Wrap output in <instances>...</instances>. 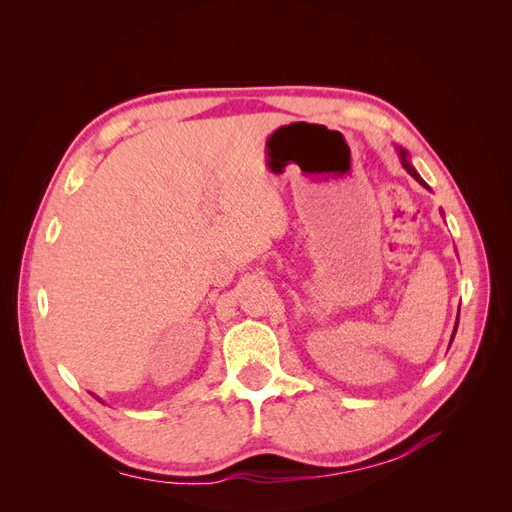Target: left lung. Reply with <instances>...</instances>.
Wrapping results in <instances>:
<instances>
[{
	"label": "left lung",
	"mask_w": 512,
	"mask_h": 512,
	"mask_svg": "<svg viewBox=\"0 0 512 512\" xmlns=\"http://www.w3.org/2000/svg\"><path fill=\"white\" fill-rule=\"evenodd\" d=\"M399 158H401V166H404V168L408 170V173H410V175H412V177H414V179H416L418 183H421V185H425V188H429V185H427V183H425V181L421 179V175H418V173H416V170H414V166L410 164V160H408V153H406V149H401V147H399ZM457 322H459V316H457ZM455 331H457V324H455ZM455 331H453V337H455Z\"/></svg>",
	"instance_id": "left-lung-1"
}]
</instances>
